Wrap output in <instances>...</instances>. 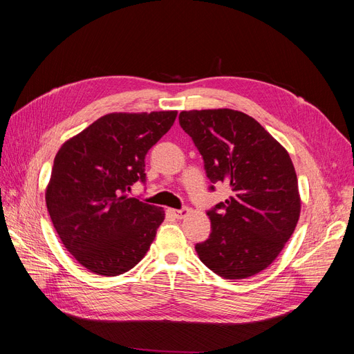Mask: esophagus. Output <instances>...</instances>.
<instances>
[{
  "mask_svg": "<svg viewBox=\"0 0 354 354\" xmlns=\"http://www.w3.org/2000/svg\"><path fill=\"white\" fill-rule=\"evenodd\" d=\"M173 212V216L177 218H185L187 214H189V208H181V209H171Z\"/></svg>",
  "mask_w": 354,
  "mask_h": 354,
  "instance_id": "34e87169",
  "label": "esophagus"
}]
</instances>
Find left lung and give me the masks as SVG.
<instances>
[{
  "label": "left lung",
  "mask_w": 354,
  "mask_h": 354,
  "mask_svg": "<svg viewBox=\"0 0 354 354\" xmlns=\"http://www.w3.org/2000/svg\"><path fill=\"white\" fill-rule=\"evenodd\" d=\"M178 121L202 155L211 183L221 181L232 190L207 212L209 238L195 246L201 261L224 279L263 272L292 236L301 211L289 153L239 111H183Z\"/></svg>",
  "instance_id": "obj_1"
}]
</instances>
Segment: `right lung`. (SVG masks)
<instances>
[{
  "mask_svg": "<svg viewBox=\"0 0 354 354\" xmlns=\"http://www.w3.org/2000/svg\"><path fill=\"white\" fill-rule=\"evenodd\" d=\"M177 111L108 113L63 143L46 190L62 243L85 269L122 274L151 248L162 208L128 198L146 181L145 156L173 127Z\"/></svg>",
  "mask_w": 354,
  "mask_h": 354,
  "instance_id": "obj_1",
  "label": "right lung"
}]
</instances>
